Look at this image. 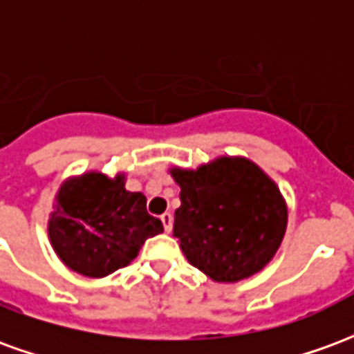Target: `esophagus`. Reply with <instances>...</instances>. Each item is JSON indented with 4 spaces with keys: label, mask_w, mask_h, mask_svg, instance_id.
Instances as JSON below:
<instances>
[{
    "label": "esophagus",
    "mask_w": 354,
    "mask_h": 354,
    "mask_svg": "<svg viewBox=\"0 0 354 354\" xmlns=\"http://www.w3.org/2000/svg\"><path fill=\"white\" fill-rule=\"evenodd\" d=\"M161 222H162V227H165V231H167V233H170V231H172V214H170V212H165V214L161 216Z\"/></svg>",
    "instance_id": "obj_1"
}]
</instances>
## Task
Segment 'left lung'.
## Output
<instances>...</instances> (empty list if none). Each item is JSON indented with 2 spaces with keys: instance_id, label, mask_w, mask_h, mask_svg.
<instances>
[{
  "instance_id": "obj_1",
  "label": "left lung",
  "mask_w": 354,
  "mask_h": 354,
  "mask_svg": "<svg viewBox=\"0 0 354 354\" xmlns=\"http://www.w3.org/2000/svg\"><path fill=\"white\" fill-rule=\"evenodd\" d=\"M182 205L174 237L187 261L214 282L252 277L279 250L288 208L279 185L246 157L170 169Z\"/></svg>"
}]
</instances>
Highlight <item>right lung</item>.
<instances>
[{"instance_id": "right-lung-1", "label": "right lung", "mask_w": 354, "mask_h": 354, "mask_svg": "<svg viewBox=\"0 0 354 354\" xmlns=\"http://www.w3.org/2000/svg\"><path fill=\"white\" fill-rule=\"evenodd\" d=\"M47 231L66 267L102 279L129 266L162 223L147 214L142 193L124 189L123 172L109 178L93 170L60 185Z\"/></svg>"}]
</instances>
